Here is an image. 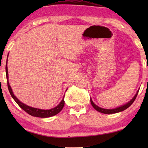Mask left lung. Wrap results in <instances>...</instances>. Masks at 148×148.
<instances>
[{"label":"left lung","mask_w":148,"mask_h":148,"mask_svg":"<svg viewBox=\"0 0 148 148\" xmlns=\"http://www.w3.org/2000/svg\"><path fill=\"white\" fill-rule=\"evenodd\" d=\"M138 92H137L136 93V94L135 95V96L133 97V98L131 99V100L129 101L128 103H127V104L123 105V106H121L120 107H117V108H114V109H105V108H100V107H99L97 106V105L95 104L93 102V101L91 98H90V102H91V104H92V106L94 108V109H96V110L97 111H98V112H100L101 113H104V114H114V113L121 112V111L126 110L127 108H129V107L131 105L133 104V102L135 101V98H136V97L137 96V94H138Z\"/></svg>","instance_id":"8db88e82"}]
</instances>
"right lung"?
<instances>
[{
  "instance_id": "1",
  "label": "right lung",
  "mask_w": 148,
  "mask_h": 148,
  "mask_svg": "<svg viewBox=\"0 0 148 148\" xmlns=\"http://www.w3.org/2000/svg\"><path fill=\"white\" fill-rule=\"evenodd\" d=\"M6 75H7V86H8V89H9V91L10 92V94L11 95L12 98L14 99V100L15 101L16 103L19 105V106L21 107V108L23 109V110H25L26 112L28 113V114L32 115L33 116H36V117H40V118H48V117H50L52 116H54V115L57 114L58 113H59L60 111L62 110V109L63 108L64 105V101L63 97L61 102H60V104L57 105L54 108L50 109V110H42V109H39L36 108H33V107L29 106L27 105H26L23 103L18 100V99L16 98V96L14 95L13 91H12V89L9 85V77H8V69H7V65L6 64Z\"/></svg>"
}]
</instances>
